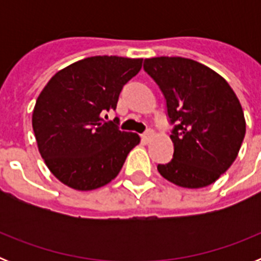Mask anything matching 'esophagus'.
Returning <instances> with one entry per match:
<instances>
[{
  "label": "esophagus",
  "mask_w": 261,
  "mask_h": 261,
  "mask_svg": "<svg viewBox=\"0 0 261 261\" xmlns=\"http://www.w3.org/2000/svg\"><path fill=\"white\" fill-rule=\"evenodd\" d=\"M153 136H154L153 130H151V129H147V130L144 133V135H141L142 141H144V142H149L151 140V137H153Z\"/></svg>",
  "instance_id": "obj_1"
}]
</instances>
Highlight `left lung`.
<instances>
[{"label": "left lung", "mask_w": 261, "mask_h": 261, "mask_svg": "<svg viewBox=\"0 0 261 261\" xmlns=\"http://www.w3.org/2000/svg\"><path fill=\"white\" fill-rule=\"evenodd\" d=\"M144 70L162 91L172 125V159L159 174L186 188H202L226 172L246 135L242 106L230 85L184 57L145 59Z\"/></svg>", "instance_id": "obj_1"}]
</instances>
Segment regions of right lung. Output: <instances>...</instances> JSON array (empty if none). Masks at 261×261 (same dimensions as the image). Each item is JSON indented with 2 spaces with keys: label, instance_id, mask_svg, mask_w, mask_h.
Here are the masks:
<instances>
[{
  "label": "right lung",
  "instance_id": "add662e5",
  "mask_svg": "<svg viewBox=\"0 0 261 261\" xmlns=\"http://www.w3.org/2000/svg\"><path fill=\"white\" fill-rule=\"evenodd\" d=\"M142 59L94 56L57 71L32 112V128L45 165L61 183L96 190L117 176L140 142L137 133L119 129L116 110L123 87L141 70ZM107 117V115H106Z\"/></svg>",
  "mask_w": 261,
  "mask_h": 261
}]
</instances>
